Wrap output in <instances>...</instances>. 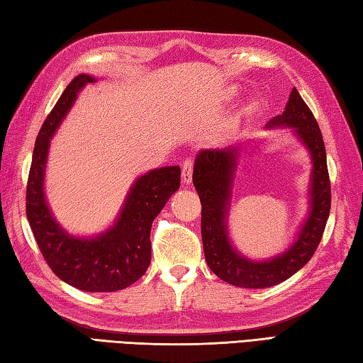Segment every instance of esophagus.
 I'll use <instances>...</instances> for the list:
<instances>
[{
	"label": "esophagus",
	"mask_w": 363,
	"mask_h": 363,
	"mask_svg": "<svg viewBox=\"0 0 363 363\" xmlns=\"http://www.w3.org/2000/svg\"><path fill=\"white\" fill-rule=\"evenodd\" d=\"M192 167H194V162H192L191 160H186L183 162V166H182V180H183V183H186V184L191 183L192 171H194Z\"/></svg>",
	"instance_id": "34e87169"
}]
</instances>
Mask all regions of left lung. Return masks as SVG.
Masks as SVG:
<instances>
[{
	"instance_id": "obj_1",
	"label": "left lung",
	"mask_w": 363,
	"mask_h": 363,
	"mask_svg": "<svg viewBox=\"0 0 363 363\" xmlns=\"http://www.w3.org/2000/svg\"><path fill=\"white\" fill-rule=\"evenodd\" d=\"M280 125L293 127L312 155V210L293 246L269 262L257 263L241 257L227 236L225 216L240 145L225 150H203L199 153L194 164L192 183L202 203L201 224L205 260L214 274L235 286L266 288L290 279L312 258L326 228L330 213L326 147L313 113L296 87L290 94L284 114L269 121L266 127Z\"/></svg>"
}]
</instances>
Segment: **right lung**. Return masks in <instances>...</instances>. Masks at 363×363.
<instances>
[{
    "label": "right lung",
    "mask_w": 363,
    "mask_h": 363,
    "mask_svg": "<svg viewBox=\"0 0 363 363\" xmlns=\"http://www.w3.org/2000/svg\"><path fill=\"white\" fill-rule=\"evenodd\" d=\"M78 75L65 87L37 135L26 184V216L40 252L55 274L83 291H117L135 284L150 264V228L180 186V167L153 169L131 188L113 228L92 240L73 238L51 216L43 196V172L50 138L67 114L79 89L94 83Z\"/></svg>",
    "instance_id": "right-lung-1"
}]
</instances>
